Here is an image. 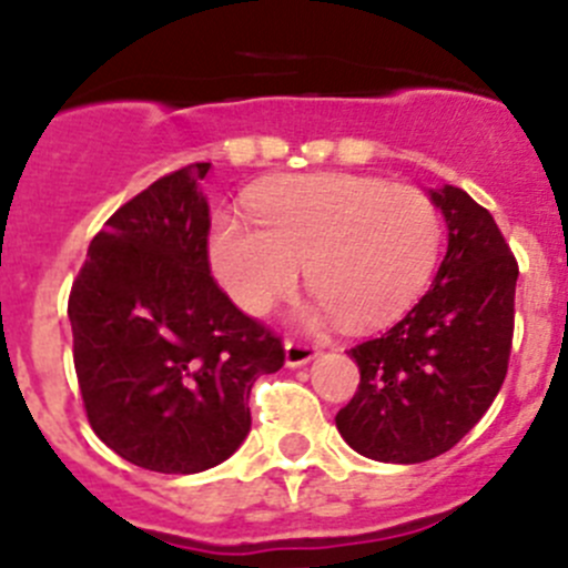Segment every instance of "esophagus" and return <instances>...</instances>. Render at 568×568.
<instances>
[{
    "label": "esophagus",
    "mask_w": 568,
    "mask_h": 568,
    "mask_svg": "<svg viewBox=\"0 0 568 568\" xmlns=\"http://www.w3.org/2000/svg\"><path fill=\"white\" fill-rule=\"evenodd\" d=\"M284 353H287V366H304L318 355V346L310 344V341H298V338H287L284 344Z\"/></svg>",
    "instance_id": "esophagus-1"
}]
</instances>
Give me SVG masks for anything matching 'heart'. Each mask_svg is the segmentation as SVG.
I'll return each mask as SVG.
<instances>
[{
    "label": "heart",
    "instance_id": "heart-1",
    "mask_svg": "<svg viewBox=\"0 0 568 568\" xmlns=\"http://www.w3.org/2000/svg\"><path fill=\"white\" fill-rule=\"evenodd\" d=\"M258 227L219 215L210 255L219 281L247 313H267L298 281L324 315L375 327L404 313L433 278L444 222L433 199L366 175H295L261 190Z\"/></svg>",
    "mask_w": 568,
    "mask_h": 568
}]
</instances>
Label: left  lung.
<instances>
[{"label":"left lung","instance_id":"left-lung-1","mask_svg":"<svg viewBox=\"0 0 568 568\" xmlns=\"http://www.w3.org/2000/svg\"><path fill=\"white\" fill-rule=\"evenodd\" d=\"M449 247L433 287L398 324L349 349L361 369L335 426L355 453L420 464L484 418L509 369L518 258L491 213L460 187L433 193Z\"/></svg>","mask_w":568,"mask_h":568}]
</instances>
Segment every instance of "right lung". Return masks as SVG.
Returning <instances> with one entry per match:
<instances>
[{
  "label": "right lung",
  "instance_id": "add662e5",
  "mask_svg": "<svg viewBox=\"0 0 568 568\" xmlns=\"http://www.w3.org/2000/svg\"><path fill=\"white\" fill-rule=\"evenodd\" d=\"M210 162L162 175L90 241L68 298L93 433L130 464L193 475L250 433V389L284 366L273 329L210 275Z\"/></svg>",
  "mask_w": 568,
  "mask_h": 568
}]
</instances>
